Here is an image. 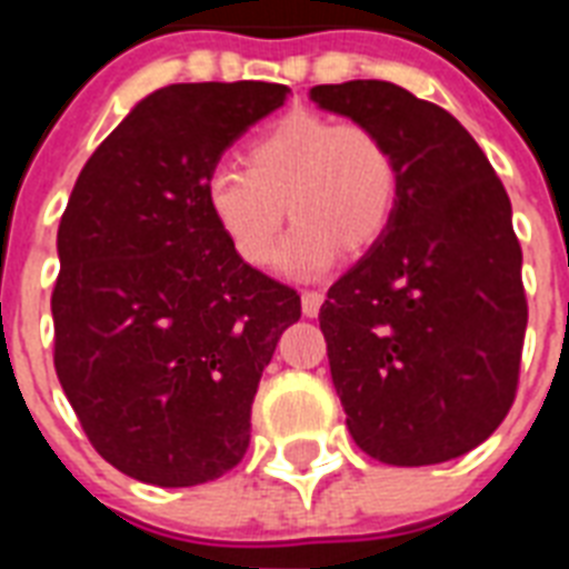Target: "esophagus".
Masks as SVG:
<instances>
[{
	"mask_svg": "<svg viewBox=\"0 0 569 569\" xmlns=\"http://www.w3.org/2000/svg\"><path fill=\"white\" fill-rule=\"evenodd\" d=\"M321 301H325V292H316V289H312V292H303L301 295L303 316H307V319H316L321 310Z\"/></svg>",
	"mask_w": 569,
	"mask_h": 569,
	"instance_id": "esophagus-1",
	"label": "esophagus"
}]
</instances>
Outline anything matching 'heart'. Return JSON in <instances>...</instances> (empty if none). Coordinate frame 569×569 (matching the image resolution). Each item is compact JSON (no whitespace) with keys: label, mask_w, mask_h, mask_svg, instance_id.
I'll list each match as a JSON object with an SVG mask.
<instances>
[{"label":"heart","mask_w":569,"mask_h":569,"mask_svg":"<svg viewBox=\"0 0 569 569\" xmlns=\"http://www.w3.org/2000/svg\"><path fill=\"white\" fill-rule=\"evenodd\" d=\"M244 168L209 171V218L248 266L271 262L286 212L295 221L277 266L289 277H319L337 259L372 248L398 203L392 147L366 123L325 114H286L244 147Z\"/></svg>","instance_id":"1"}]
</instances>
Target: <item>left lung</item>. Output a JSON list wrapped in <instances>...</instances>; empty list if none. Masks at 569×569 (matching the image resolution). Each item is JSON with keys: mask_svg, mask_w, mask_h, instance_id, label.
I'll list each match as a JSON object with an SVG mask.
<instances>
[{"mask_svg": "<svg viewBox=\"0 0 569 569\" xmlns=\"http://www.w3.org/2000/svg\"><path fill=\"white\" fill-rule=\"evenodd\" d=\"M310 100L372 127L398 162L392 221L319 312L348 431L392 467L460 458L520 380L529 303L508 191L449 111L398 84H316Z\"/></svg>", "mask_w": 569, "mask_h": 569, "instance_id": "obj_1", "label": "left lung"}]
</instances>
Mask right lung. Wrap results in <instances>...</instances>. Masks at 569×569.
Returning a JSON list of instances; mask_svg holds the SVG:
<instances>
[{
    "mask_svg": "<svg viewBox=\"0 0 569 569\" xmlns=\"http://www.w3.org/2000/svg\"><path fill=\"white\" fill-rule=\"evenodd\" d=\"M286 93L159 88L93 150L58 223V380L93 449L144 485H206L244 458L262 369L301 319V295L239 259L203 200Z\"/></svg>",
    "mask_w": 569,
    "mask_h": 569,
    "instance_id": "obj_1",
    "label": "right lung"
}]
</instances>
